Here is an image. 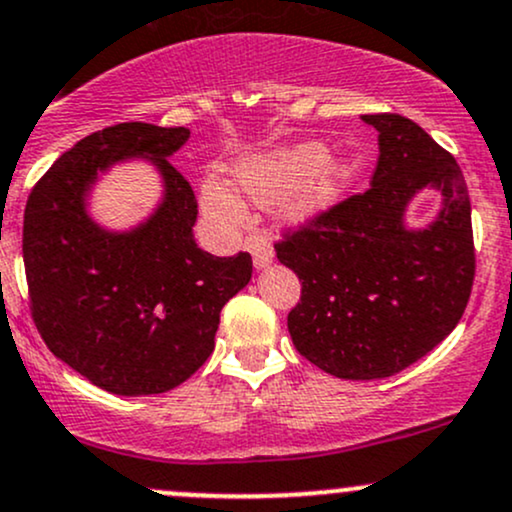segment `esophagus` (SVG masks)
<instances>
[{
	"label": "esophagus",
	"instance_id": "obj_1",
	"mask_svg": "<svg viewBox=\"0 0 512 512\" xmlns=\"http://www.w3.org/2000/svg\"><path fill=\"white\" fill-rule=\"evenodd\" d=\"M247 247H250L252 260H255V267H267L269 262L274 260L272 243H269L267 235L260 233V230H255V233L247 235Z\"/></svg>",
	"mask_w": 512,
	"mask_h": 512
}]
</instances>
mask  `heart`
<instances>
[{
  "label": "heart",
  "mask_w": 512,
  "mask_h": 512,
  "mask_svg": "<svg viewBox=\"0 0 512 512\" xmlns=\"http://www.w3.org/2000/svg\"><path fill=\"white\" fill-rule=\"evenodd\" d=\"M320 157H323V148L313 143L250 157L235 170V182L247 199L257 204H272L294 188L289 211L294 216H306L328 206L340 194L350 172L345 162L320 160ZM204 204L223 221L235 223L243 216V204L221 179H206Z\"/></svg>",
  "instance_id": "b5f03b06"
}]
</instances>
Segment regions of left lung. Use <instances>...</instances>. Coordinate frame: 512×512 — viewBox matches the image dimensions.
<instances>
[{
  "mask_svg": "<svg viewBox=\"0 0 512 512\" xmlns=\"http://www.w3.org/2000/svg\"><path fill=\"white\" fill-rule=\"evenodd\" d=\"M362 119L379 131L372 187L282 228L274 250L301 282L286 318L299 355L340 379H386L435 350L462 318L476 274L474 230L452 153L406 116ZM430 183L446 206L413 234L402 209Z\"/></svg>",
  "mask_w": 512,
  "mask_h": 512,
  "instance_id": "left-lung-1",
  "label": "left lung"
}]
</instances>
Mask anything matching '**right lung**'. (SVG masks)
<instances>
[{
    "label": "right lung",
    "mask_w": 512,
    "mask_h": 512,
    "mask_svg": "<svg viewBox=\"0 0 512 512\" xmlns=\"http://www.w3.org/2000/svg\"><path fill=\"white\" fill-rule=\"evenodd\" d=\"M189 128L128 121L82 138L33 184L24 213L28 308L55 357L119 396L184 384L213 352L221 308L252 277L250 252L213 257L196 245L192 184L167 160ZM148 152L166 204L128 236L104 234L81 196L99 169Z\"/></svg>",
    "instance_id": "obj_1"
}]
</instances>
